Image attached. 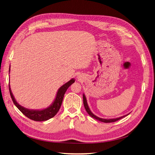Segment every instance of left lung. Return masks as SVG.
<instances>
[{"label":"left lung","instance_id":"8db88e82","mask_svg":"<svg viewBox=\"0 0 155 155\" xmlns=\"http://www.w3.org/2000/svg\"><path fill=\"white\" fill-rule=\"evenodd\" d=\"M83 101H84V107H85V110H86L87 112L89 114V115L91 117H92L93 118H94V119H96V120H98V121H99L103 122V123H107L115 122V121H118V120H119V119H122L123 117H124L125 116H128V114H127V115H125V116H121V117H117V118H114V119H103V118H100V117H98V116H95L94 114L91 111L90 108H89V106H88V104H87V99H86V98H85V96L84 94H83Z\"/></svg>","mask_w":155,"mask_h":155}]
</instances>
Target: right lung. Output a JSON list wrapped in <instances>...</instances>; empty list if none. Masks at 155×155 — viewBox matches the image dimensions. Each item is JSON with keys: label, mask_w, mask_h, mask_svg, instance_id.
Listing matches in <instances>:
<instances>
[{"label": "right lung", "mask_w": 155, "mask_h": 155, "mask_svg": "<svg viewBox=\"0 0 155 155\" xmlns=\"http://www.w3.org/2000/svg\"><path fill=\"white\" fill-rule=\"evenodd\" d=\"M9 71L10 72V67ZM74 81H75L74 79L72 78L70 81H68V82L62 85L58 89V91H57L56 97L52 104L48 107L44 108V109L42 110H31L21 106L20 105H19V104L17 103L12 92H11L10 85H9V89L11 99H12L14 104L26 117L35 121H44L50 119V118H52L58 112L61 108L63 98H64L66 90L74 82Z\"/></svg>", "instance_id": "obj_1"}]
</instances>
